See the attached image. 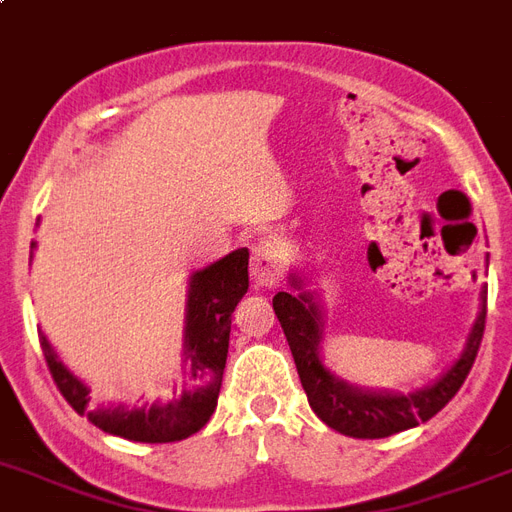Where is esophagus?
Segmentation results:
<instances>
[{
  "label": "esophagus",
  "mask_w": 512,
  "mask_h": 512,
  "mask_svg": "<svg viewBox=\"0 0 512 512\" xmlns=\"http://www.w3.org/2000/svg\"><path fill=\"white\" fill-rule=\"evenodd\" d=\"M284 255L279 244L271 239L257 241L252 247V282L255 287H276L282 282Z\"/></svg>",
  "instance_id": "obj_1"
}]
</instances>
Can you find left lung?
<instances>
[{
  "label": "left lung",
  "mask_w": 512,
  "mask_h": 512,
  "mask_svg": "<svg viewBox=\"0 0 512 512\" xmlns=\"http://www.w3.org/2000/svg\"><path fill=\"white\" fill-rule=\"evenodd\" d=\"M300 279L292 276V287L300 290ZM486 300V292H483ZM273 311L279 317L292 357L298 365L300 384L306 389L308 405L314 408L319 419L327 427L338 429L349 438H389L395 432L416 427L419 421H429L440 408H446L448 400L459 392L464 378L473 368L486 327V303L478 322L473 325L467 349L446 376L435 381L427 389H419L413 395H389V392H362L354 386L343 384L322 365L319 357V341H322V317L311 292H276L273 295Z\"/></svg>",
  "instance_id": "1"
}]
</instances>
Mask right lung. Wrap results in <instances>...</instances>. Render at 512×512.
Listing matches in <instances>:
<instances>
[{"mask_svg": "<svg viewBox=\"0 0 512 512\" xmlns=\"http://www.w3.org/2000/svg\"><path fill=\"white\" fill-rule=\"evenodd\" d=\"M247 290L249 249L230 252L190 279L185 327V376L190 381V389H185L182 397L169 405L134 408V411H126V408L93 411L88 386L64 368V362L50 349L45 335L39 338V346H42L58 392L80 416H88L96 427L109 435L134 440V443H174V440L195 435L217 408L222 373L228 360L230 314Z\"/></svg>", "mask_w": 512, "mask_h": 512, "instance_id": "1", "label": "right lung"}]
</instances>
